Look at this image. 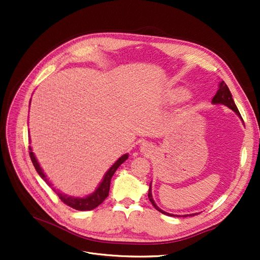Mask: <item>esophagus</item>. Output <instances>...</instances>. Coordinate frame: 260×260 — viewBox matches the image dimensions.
<instances>
[{"label": "esophagus", "instance_id": "obj_1", "mask_svg": "<svg viewBox=\"0 0 260 260\" xmlns=\"http://www.w3.org/2000/svg\"><path fill=\"white\" fill-rule=\"evenodd\" d=\"M140 148H141V152H143V153H147V152H149L151 151V145H149L148 143H142L141 144V146H140Z\"/></svg>", "mask_w": 260, "mask_h": 260}]
</instances>
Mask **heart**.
I'll use <instances>...</instances> for the list:
<instances>
[{
	"label": "heart",
	"instance_id": "obj_1",
	"mask_svg": "<svg viewBox=\"0 0 260 260\" xmlns=\"http://www.w3.org/2000/svg\"><path fill=\"white\" fill-rule=\"evenodd\" d=\"M187 90L184 88H175V89H171L168 91L167 93V101L171 102V103H177L183 101L186 97H187Z\"/></svg>",
	"mask_w": 260,
	"mask_h": 260
}]
</instances>
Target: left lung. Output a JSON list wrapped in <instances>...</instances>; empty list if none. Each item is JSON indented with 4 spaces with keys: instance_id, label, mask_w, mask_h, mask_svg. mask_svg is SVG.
Instances as JSON below:
<instances>
[{
    "instance_id": "8db88e82",
    "label": "left lung",
    "mask_w": 260,
    "mask_h": 260,
    "mask_svg": "<svg viewBox=\"0 0 260 260\" xmlns=\"http://www.w3.org/2000/svg\"><path fill=\"white\" fill-rule=\"evenodd\" d=\"M212 103H213V104H223V105L228 106L229 108H231L232 111H234V112L238 115V117H240V118H241L240 113H239V111H238V108H237V106H236V104H235V102H234L233 98H232V93L230 92V89H229L228 85L224 83V81H221L220 83L218 84V90H217L216 94L214 95V98L212 99ZM241 120H242V118H241ZM242 121H243V120H242ZM151 184H152V183H151ZM151 184H149V189H148V199H149V201L152 202V204L154 206V208H155L157 211H159L160 213L165 214V215L174 216V217H175V216H177V217H178V215H173V214L167 213V212L162 211L161 209H159V208L157 207V204L155 203V201H154V199H153V196H152V186H151ZM194 215H196V214L183 215V217L194 216Z\"/></svg>"
}]
</instances>
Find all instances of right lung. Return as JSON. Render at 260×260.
Masks as SVG:
<instances>
[{
    "mask_svg": "<svg viewBox=\"0 0 260 260\" xmlns=\"http://www.w3.org/2000/svg\"><path fill=\"white\" fill-rule=\"evenodd\" d=\"M29 156H30V159L32 161V165L36 169V171L38 172V174L41 176V178H42L49 186H51V183L47 180L45 174L43 173L42 169H41L40 165L38 160L36 159V156L32 152L31 147L29 146ZM128 158V154H125L121 156L114 165L112 166V168L109 169L106 174L104 175L103 177V180L102 182L99 184L98 188L94 190V192L86 197H82V198H79V197H72V196H67V195H64L62 193H60L59 190L54 189L52 187V189L54 190V192L57 193V195L59 196V198L61 199L62 202H64L66 206L71 207L75 210H78V211H90V210H93L97 208L98 206H100V204L105 200V198L108 196V193H109V186H111V180H112V177L114 176L115 172L117 171V169L122 165L123 162H124L126 159Z\"/></svg>",
    "mask_w": 260,
    "mask_h": 260,
    "instance_id": "add662e5",
    "label": "right lung"
}]
</instances>
